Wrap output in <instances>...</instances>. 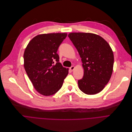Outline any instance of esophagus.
Here are the masks:
<instances>
[{"label": "esophagus", "mask_w": 132, "mask_h": 132, "mask_svg": "<svg viewBox=\"0 0 132 132\" xmlns=\"http://www.w3.org/2000/svg\"><path fill=\"white\" fill-rule=\"evenodd\" d=\"M74 68H75V67H74V66H72V67H71L70 68V69L71 71H72L74 69Z\"/></svg>", "instance_id": "esophagus-1"}]
</instances>
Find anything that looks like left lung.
Here are the masks:
<instances>
[{
    "instance_id": "obj_1",
    "label": "left lung",
    "mask_w": 132,
    "mask_h": 132,
    "mask_svg": "<svg viewBox=\"0 0 132 132\" xmlns=\"http://www.w3.org/2000/svg\"><path fill=\"white\" fill-rule=\"evenodd\" d=\"M68 37L81 58L84 75L78 81L80 89L87 95L100 92L109 82L114 56L109 44L101 36L89 33H71Z\"/></svg>"
}]
</instances>
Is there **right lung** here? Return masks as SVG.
Returning <instances> with one entry per match:
<instances>
[{
	"label": "right lung",
	"mask_w": 132,
	"mask_h": 132,
	"mask_svg": "<svg viewBox=\"0 0 132 132\" xmlns=\"http://www.w3.org/2000/svg\"><path fill=\"white\" fill-rule=\"evenodd\" d=\"M67 33L40 34L34 37L25 48L24 67L35 89L48 96L56 94L62 87L68 74V69L59 61L58 48Z\"/></svg>",
	"instance_id": "add662e5"
}]
</instances>
